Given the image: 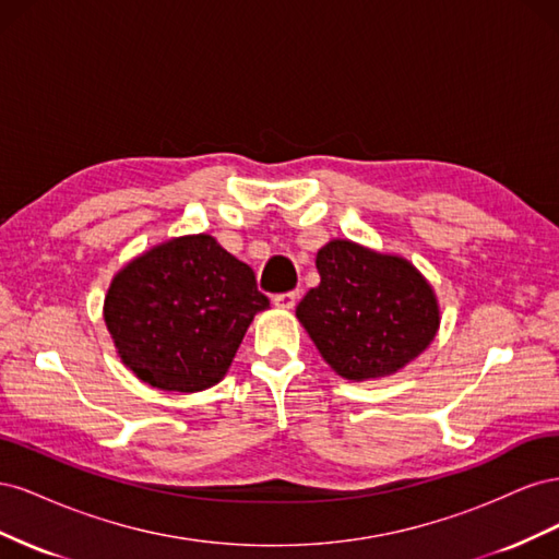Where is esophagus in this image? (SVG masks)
Returning <instances> with one entry per match:
<instances>
[{
    "label": "esophagus",
    "instance_id": "obj_1",
    "mask_svg": "<svg viewBox=\"0 0 559 559\" xmlns=\"http://www.w3.org/2000/svg\"><path fill=\"white\" fill-rule=\"evenodd\" d=\"M296 300H298V294H296V292H286V294L273 296L275 308H280V310H292V308L296 306Z\"/></svg>",
    "mask_w": 559,
    "mask_h": 559
}]
</instances>
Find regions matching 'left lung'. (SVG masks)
<instances>
[{"mask_svg": "<svg viewBox=\"0 0 559 559\" xmlns=\"http://www.w3.org/2000/svg\"><path fill=\"white\" fill-rule=\"evenodd\" d=\"M317 270L321 282L298 302L296 317L341 378L394 376L431 345L441 310L411 261L331 240L317 251Z\"/></svg>", "mask_w": 559, "mask_h": 559, "instance_id": "8db88e82", "label": "left lung"}]
</instances>
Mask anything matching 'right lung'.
Returning a JSON list of instances; mask_svg holds the SVG:
<instances>
[{
	"mask_svg": "<svg viewBox=\"0 0 559 559\" xmlns=\"http://www.w3.org/2000/svg\"><path fill=\"white\" fill-rule=\"evenodd\" d=\"M270 300L253 270L212 235L173 238L118 270L105 324L118 357L163 392H202L224 380L253 314Z\"/></svg>",
	"mask_w": 559,
	"mask_h": 559,
	"instance_id": "1",
	"label": "right lung"
}]
</instances>
